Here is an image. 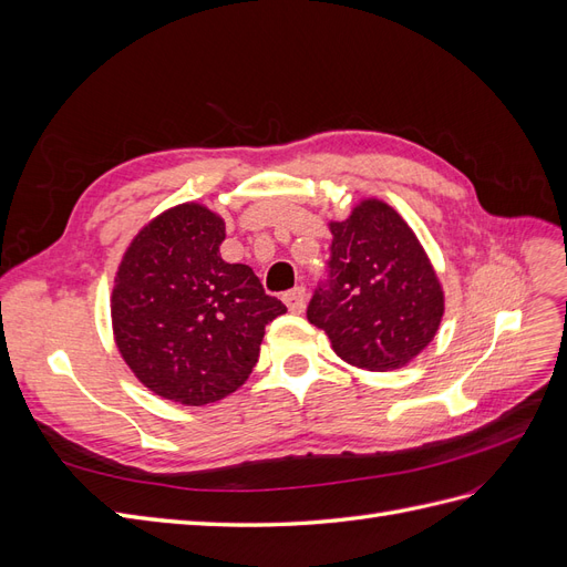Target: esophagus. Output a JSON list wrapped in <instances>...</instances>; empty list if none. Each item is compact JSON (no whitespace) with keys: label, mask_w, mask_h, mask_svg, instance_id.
<instances>
[{"label":"esophagus","mask_w":567,"mask_h":567,"mask_svg":"<svg viewBox=\"0 0 567 567\" xmlns=\"http://www.w3.org/2000/svg\"><path fill=\"white\" fill-rule=\"evenodd\" d=\"M284 302L288 305V310L293 315H300L305 312V302H307V293L302 286H296L293 290H288V293L284 296Z\"/></svg>","instance_id":"34e87169"}]
</instances>
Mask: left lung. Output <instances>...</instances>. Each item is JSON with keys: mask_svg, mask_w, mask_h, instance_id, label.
<instances>
[{"mask_svg": "<svg viewBox=\"0 0 567 567\" xmlns=\"http://www.w3.org/2000/svg\"><path fill=\"white\" fill-rule=\"evenodd\" d=\"M331 257L307 305V319L348 364L388 371L414 359L444 312L435 269L406 221L381 200H364L331 221Z\"/></svg>", "mask_w": 567, "mask_h": 567, "instance_id": "8db88e82", "label": "left lung"}]
</instances>
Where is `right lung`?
I'll use <instances>...</instances> for the list:
<instances>
[{"label":"right lung","instance_id":"right-lung-1","mask_svg":"<svg viewBox=\"0 0 567 567\" xmlns=\"http://www.w3.org/2000/svg\"><path fill=\"white\" fill-rule=\"evenodd\" d=\"M225 236L215 213L184 203L144 227L117 269V350L165 400L203 406L241 388L265 326L286 312L248 265L221 260Z\"/></svg>","mask_w":567,"mask_h":567}]
</instances>
